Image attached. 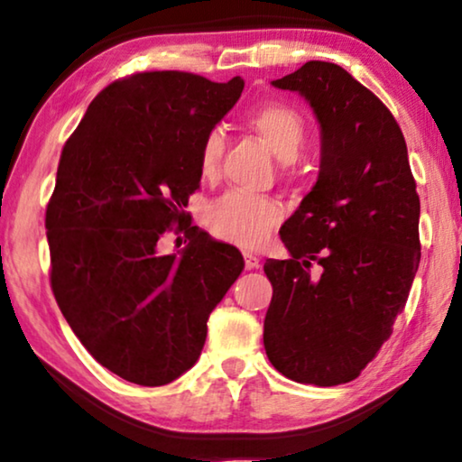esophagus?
<instances>
[{"mask_svg":"<svg viewBox=\"0 0 462 462\" xmlns=\"http://www.w3.org/2000/svg\"><path fill=\"white\" fill-rule=\"evenodd\" d=\"M244 263H245V269H248V271L258 269V264H261L258 256L252 254V252H244Z\"/></svg>","mask_w":462,"mask_h":462,"instance_id":"1","label":"esophagus"}]
</instances>
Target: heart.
I'll list each match as a JSON object with an SVG mask.
<instances>
[{
  "label": "heart",
  "instance_id": "heart-1",
  "mask_svg": "<svg viewBox=\"0 0 462 462\" xmlns=\"http://www.w3.org/2000/svg\"><path fill=\"white\" fill-rule=\"evenodd\" d=\"M252 128L264 144L283 162V174H294V160L307 141V122L294 106L264 105L248 116ZM226 147V136L220 128H212L199 147V170L206 179L218 174L220 160ZM208 226L225 242L242 248H256L267 242L271 231L282 220V208L275 199L244 191H226L208 208Z\"/></svg>",
  "mask_w": 462,
  "mask_h": 462
}]
</instances>
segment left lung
Segmentation results:
<instances>
[{"label": "left lung", "mask_w": 462, "mask_h": 462, "mask_svg": "<svg viewBox=\"0 0 462 462\" xmlns=\"http://www.w3.org/2000/svg\"><path fill=\"white\" fill-rule=\"evenodd\" d=\"M273 86L313 106L321 166L280 231L292 256L264 263V351L283 376L332 387L359 376L406 307L420 199L400 124L343 67L309 60Z\"/></svg>", "instance_id": "obj_1"}]
</instances>
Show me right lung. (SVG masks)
<instances>
[{"mask_svg": "<svg viewBox=\"0 0 462 462\" xmlns=\"http://www.w3.org/2000/svg\"><path fill=\"white\" fill-rule=\"evenodd\" d=\"M185 71H143L97 94L62 147L46 208L50 286L100 365L143 387L198 362L208 318L244 269L229 244L191 225L204 136L242 97ZM189 241L159 252L168 230Z\"/></svg>", "mask_w": 462, "mask_h": 462, "instance_id": "1", "label": "right lung"}]
</instances>
